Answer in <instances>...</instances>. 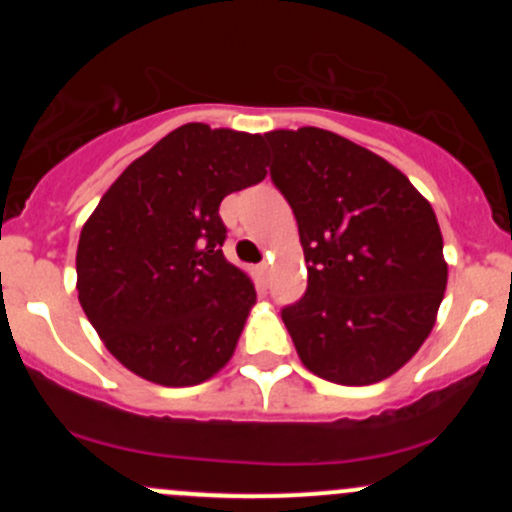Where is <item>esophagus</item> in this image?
Returning <instances> with one entry per match:
<instances>
[{"label": "esophagus", "instance_id": "esophagus-1", "mask_svg": "<svg viewBox=\"0 0 512 512\" xmlns=\"http://www.w3.org/2000/svg\"><path fill=\"white\" fill-rule=\"evenodd\" d=\"M267 270H270V265H267V262H260V265H257V275H260L262 280L267 277Z\"/></svg>", "mask_w": 512, "mask_h": 512}]
</instances>
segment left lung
Instances as JSON below:
<instances>
[{
	"mask_svg": "<svg viewBox=\"0 0 512 512\" xmlns=\"http://www.w3.org/2000/svg\"><path fill=\"white\" fill-rule=\"evenodd\" d=\"M265 143L307 262V292L282 309L299 359L334 384H376L436 324L448 280L436 213L401 170L337 133L270 131Z\"/></svg>",
	"mask_w": 512,
	"mask_h": 512,
	"instance_id": "1",
	"label": "left lung"
}]
</instances>
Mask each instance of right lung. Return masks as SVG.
<instances>
[{"label": "right lung", "instance_id": "add662e5", "mask_svg": "<svg viewBox=\"0 0 512 512\" xmlns=\"http://www.w3.org/2000/svg\"><path fill=\"white\" fill-rule=\"evenodd\" d=\"M265 138L185 123L133 160L86 220L76 289L106 349L153 384L210 379L255 287L225 260L220 203L267 175Z\"/></svg>", "mask_w": 512, "mask_h": 512}]
</instances>
